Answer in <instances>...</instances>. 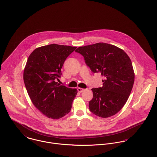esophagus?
<instances>
[{"instance_id": "34e87169", "label": "esophagus", "mask_w": 157, "mask_h": 157, "mask_svg": "<svg viewBox=\"0 0 157 157\" xmlns=\"http://www.w3.org/2000/svg\"><path fill=\"white\" fill-rule=\"evenodd\" d=\"M77 90H78V92H83V91H85V89H83V88H77Z\"/></svg>"}]
</instances>
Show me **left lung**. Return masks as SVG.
Segmentation results:
<instances>
[{"label":"left lung","mask_w":157,"mask_h":157,"mask_svg":"<svg viewBox=\"0 0 157 157\" xmlns=\"http://www.w3.org/2000/svg\"><path fill=\"white\" fill-rule=\"evenodd\" d=\"M75 52L84 57L92 72H100L104 77L101 88L91 90L90 111L102 118L116 114L126 103L134 83L129 57L123 49L106 43L81 46Z\"/></svg>","instance_id":"obj_1"}]
</instances>
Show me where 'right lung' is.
I'll list each match as a JSON object with an SVG mask.
<instances>
[{
    "label": "right lung",
    "instance_id": "add662e5",
    "mask_svg": "<svg viewBox=\"0 0 157 157\" xmlns=\"http://www.w3.org/2000/svg\"><path fill=\"white\" fill-rule=\"evenodd\" d=\"M77 47L51 45L34 49L23 72L24 83L33 105L48 118L59 119L70 112L76 89L60 85L56 80L67 57Z\"/></svg>",
    "mask_w": 157,
    "mask_h": 157
}]
</instances>
